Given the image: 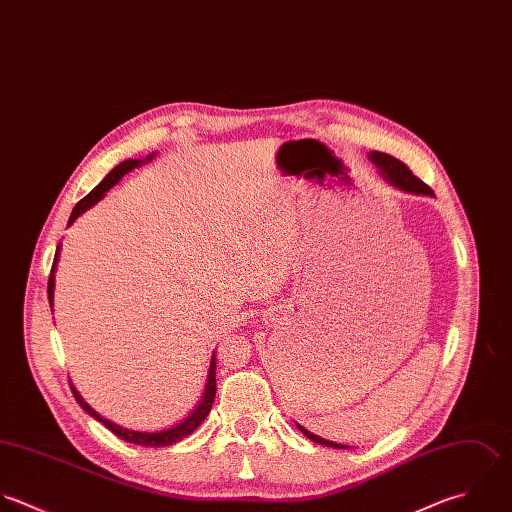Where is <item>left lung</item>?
<instances>
[{
	"mask_svg": "<svg viewBox=\"0 0 512 512\" xmlns=\"http://www.w3.org/2000/svg\"><path fill=\"white\" fill-rule=\"evenodd\" d=\"M369 161L381 171V176L395 188L403 190V192H411V194H425V196H433V190L423 182L419 180L413 172L409 171L401 161H397L395 157L391 155H385V153H379V151H373L369 153ZM296 427L312 441L320 443V445H326V447H334V449H347L345 445L340 443H334V441H328V439H322L314 433H310L306 427H302L300 423H296Z\"/></svg>",
	"mask_w": 512,
	"mask_h": 512,
	"instance_id": "left-lung-1",
	"label": "left lung"
}]
</instances>
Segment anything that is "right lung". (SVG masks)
<instances>
[{"instance_id":"right-lung-1","label":"right lung","mask_w":512,"mask_h":512,"mask_svg":"<svg viewBox=\"0 0 512 512\" xmlns=\"http://www.w3.org/2000/svg\"><path fill=\"white\" fill-rule=\"evenodd\" d=\"M153 157H155V153L153 155H149L145 161H141V159H129V161H123L121 165H117L113 171L109 172L85 198H81L77 204H75V208H73V212H71V216H69V222H67V226H71L77 218H79V214H83L87 208H91L95 202H99L103 196H105V192H109L125 174L129 171H133V169H137V167H141L143 163H149V161H153ZM59 250H61V244L57 246V252H55V258H53V266H51V274H49V282H47V298H49V306L53 308V290H55V268H57V260H59ZM71 385V391H73V397L77 399V403L93 417V419H97L99 423H103L109 431H113V435H117L119 439H123V441H127V443H135V445H141V447H167V445H172V443H176V441H180V439H184L186 435H190L204 419H206V415L210 413V409H212V403H214V395H216V357L212 355V361H210V369H208V377H206V387H204V395H202V399H200V403H198V407L184 419V421H180V423H176L174 427L171 429H163V431H159V433H141V431H131V429H125V427H121V425H115L113 421H109V419H105V417H101L81 395H79V391L75 389V385L73 383H69Z\"/></svg>"}]
</instances>
